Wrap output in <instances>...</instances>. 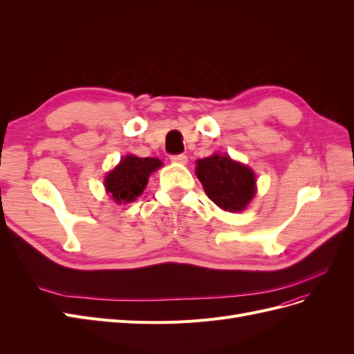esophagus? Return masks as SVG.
<instances>
[{"label": "esophagus", "mask_w": 354, "mask_h": 354, "mask_svg": "<svg viewBox=\"0 0 354 354\" xmlns=\"http://www.w3.org/2000/svg\"><path fill=\"white\" fill-rule=\"evenodd\" d=\"M171 160H173V162H176V164H187V156L186 155H183V153H180V155H173L171 156Z\"/></svg>", "instance_id": "esophagus-1"}]
</instances>
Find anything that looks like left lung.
<instances>
[{"label": "left lung", "mask_w": 354, "mask_h": 354, "mask_svg": "<svg viewBox=\"0 0 354 354\" xmlns=\"http://www.w3.org/2000/svg\"><path fill=\"white\" fill-rule=\"evenodd\" d=\"M195 173L207 196L224 211H243L255 196L254 171L229 155L214 153L198 159Z\"/></svg>", "instance_id": "left-lung-1"}]
</instances>
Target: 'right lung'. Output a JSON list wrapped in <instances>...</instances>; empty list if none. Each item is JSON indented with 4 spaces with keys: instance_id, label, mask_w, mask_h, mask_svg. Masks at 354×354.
<instances>
[{
    "instance_id": "right-lung-1",
    "label": "right lung",
    "mask_w": 354,
    "mask_h": 354,
    "mask_svg": "<svg viewBox=\"0 0 354 354\" xmlns=\"http://www.w3.org/2000/svg\"><path fill=\"white\" fill-rule=\"evenodd\" d=\"M162 167L158 158H138L125 155L108 176L104 177L106 192L116 203H128L143 194L149 176Z\"/></svg>"
}]
</instances>
